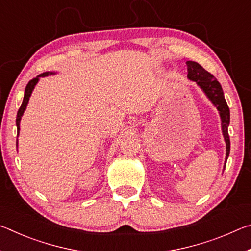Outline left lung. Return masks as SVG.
Here are the masks:
<instances>
[{
	"instance_id": "obj_1",
	"label": "left lung",
	"mask_w": 251,
	"mask_h": 251,
	"mask_svg": "<svg viewBox=\"0 0 251 251\" xmlns=\"http://www.w3.org/2000/svg\"><path fill=\"white\" fill-rule=\"evenodd\" d=\"M187 77L190 80L196 82L199 87L201 88L202 92L205 93L206 96L209 99V100L214 104L217 109L219 110V115L222 118V129L223 135L226 142V160L228 159L229 152H230V139H229L228 135V126L229 122H230V112H229V107L225 100L224 92L222 88V85L215 78V76L207 72L201 65H199L197 62L187 61ZM226 164V163H225Z\"/></svg>"
}]
</instances>
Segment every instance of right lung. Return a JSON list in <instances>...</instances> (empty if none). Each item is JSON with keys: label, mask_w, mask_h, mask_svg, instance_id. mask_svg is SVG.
Segmentation results:
<instances>
[{"label": "right lung", "mask_w": 251, "mask_h": 251, "mask_svg": "<svg viewBox=\"0 0 251 251\" xmlns=\"http://www.w3.org/2000/svg\"><path fill=\"white\" fill-rule=\"evenodd\" d=\"M52 74H55L54 72H45V73L40 74L39 76H36L35 78L31 79L27 83L26 87H25V93H24V99H23V101H22V105H21V107L18 110V115H16V127H18V135L20 133L21 118H22L24 110H25V108H26V106L28 104V100H29V97H31V94H32V92L34 90V87H35V85L40 80V77H45V76H49V75H52ZM16 146H18V143H16Z\"/></svg>", "instance_id": "obj_1"}]
</instances>
